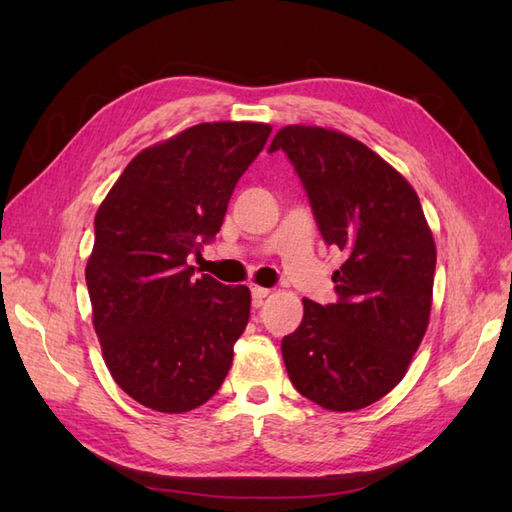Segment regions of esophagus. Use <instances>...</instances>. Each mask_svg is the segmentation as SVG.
I'll use <instances>...</instances> for the list:
<instances>
[{"instance_id":"esophagus-1","label":"esophagus","mask_w":512,"mask_h":512,"mask_svg":"<svg viewBox=\"0 0 512 512\" xmlns=\"http://www.w3.org/2000/svg\"><path fill=\"white\" fill-rule=\"evenodd\" d=\"M250 290H252V299H254V305H260V303H262V299H265L267 294L271 292L269 288H262V286H252Z\"/></svg>"}]
</instances>
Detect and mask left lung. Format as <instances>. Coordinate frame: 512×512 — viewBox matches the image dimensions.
<instances>
[{
	"mask_svg": "<svg viewBox=\"0 0 512 512\" xmlns=\"http://www.w3.org/2000/svg\"><path fill=\"white\" fill-rule=\"evenodd\" d=\"M282 149L299 175L316 226L346 262L333 273L337 301L303 299V320L282 339L288 378L314 404L371 406L406 376L429 324L436 245L412 185L354 138L286 126Z\"/></svg>",
	"mask_w": 512,
	"mask_h": 512,
	"instance_id": "obj_1",
	"label": "left lung"
}]
</instances>
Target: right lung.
<instances>
[{
	"label": "right lung",
	"instance_id": "obj_1",
	"mask_svg": "<svg viewBox=\"0 0 512 512\" xmlns=\"http://www.w3.org/2000/svg\"><path fill=\"white\" fill-rule=\"evenodd\" d=\"M271 134L218 121L149 147L100 205L85 280L108 371L138 404L179 414L209 401L250 320L247 286L196 275L237 181Z\"/></svg>",
	"mask_w": 512,
	"mask_h": 512
}]
</instances>
